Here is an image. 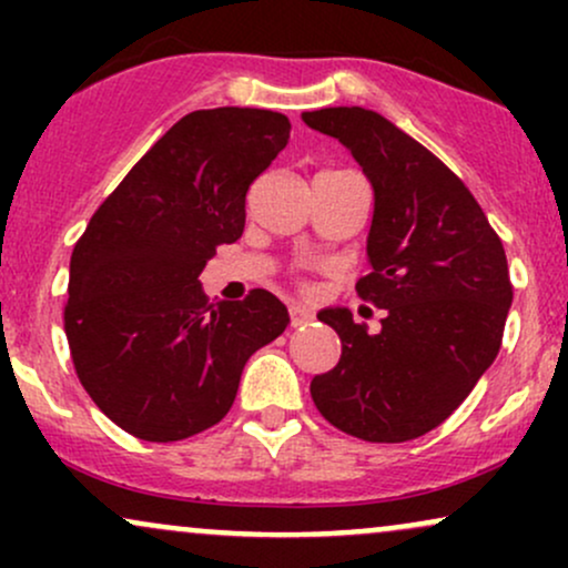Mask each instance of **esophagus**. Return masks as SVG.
<instances>
[{"label":"esophagus","mask_w":568,"mask_h":568,"mask_svg":"<svg viewBox=\"0 0 568 568\" xmlns=\"http://www.w3.org/2000/svg\"><path fill=\"white\" fill-rule=\"evenodd\" d=\"M312 312L306 310V306H302V304H291V325L293 328H298V325H306V323H312Z\"/></svg>","instance_id":"34e87169"}]
</instances>
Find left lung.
I'll return each mask as SVG.
<instances>
[{
  "instance_id": "8db88e82",
  "label": "left lung",
  "mask_w": 568,
  "mask_h": 568,
  "mask_svg": "<svg viewBox=\"0 0 568 568\" xmlns=\"http://www.w3.org/2000/svg\"><path fill=\"white\" fill-rule=\"evenodd\" d=\"M302 120L347 146L374 189L371 275L355 288L387 312L376 334L347 306L317 312L342 357L312 379V400L361 440H414L448 419L497 357L513 304L505 247L470 189L387 116L331 106Z\"/></svg>"
}]
</instances>
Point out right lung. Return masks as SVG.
<instances>
[{
	"label": "right lung",
	"instance_id": "1",
	"mask_svg": "<svg viewBox=\"0 0 568 568\" xmlns=\"http://www.w3.org/2000/svg\"><path fill=\"white\" fill-rule=\"evenodd\" d=\"M288 116H181L103 200L74 245L63 312L77 376L141 440H184L232 408L247 357L291 323L275 293L207 302L202 266L245 230V192L285 149Z\"/></svg>",
	"mask_w": 568,
	"mask_h": 568
}]
</instances>
